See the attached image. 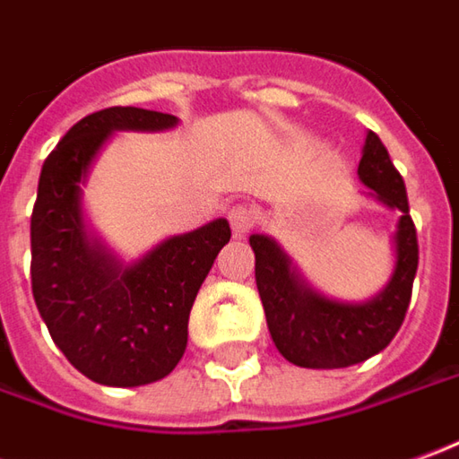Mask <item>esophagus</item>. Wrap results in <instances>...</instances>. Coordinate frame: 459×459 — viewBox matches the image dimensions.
Listing matches in <instances>:
<instances>
[{"mask_svg":"<svg viewBox=\"0 0 459 459\" xmlns=\"http://www.w3.org/2000/svg\"><path fill=\"white\" fill-rule=\"evenodd\" d=\"M227 220H230V227H232L235 237H245L255 224V212L249 210L247 204H237V207L227 212Z\"/></svg>","mask_w":459,"mask_h":459,"instance_id":"obj_1","label":"esophagus"}]
</instances>
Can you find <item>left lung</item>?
Returning a JSON list of instances; mask_svg holds the SVG:
<instances>
[{"mask_svg":"<svg viewBox=\"0 0 459 459\" xmlns=\"http://www.w3.org/2000/svg\"><path fill=\"white\" fill-rule=\"evenodd\" d=\"M357 175L368 187V197L400 212L393 232V272L377 295L362 302L327 297L305 280L277 239L249 237L272 342L297 368L337 369L365 362L393 342L410 305L417 272V232L403 177L375 132L365 137Z\"/></svg>","mask_w":459,"mask_h":459,"instance_id":"obj_1","label":"left lung"}]
</instances>
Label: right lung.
<instances>
[{
	"mask_svg": "<svg viewBox=\"0 0 459 459\" xmlns=\"http://www.w3.org/2000/svg\"><path fill=\"white\" fill-rule=\"evenodd\" d=\"M175 115L109 107L79 119L39 175L31 212V295L55 344L100 385L139 387L167 377L187 350L189 309L230 242L220 217L125 262L87 222L84 187L117 132H167Z\"/></svg>",
	"mask_w": 459,
	"mask_h": 459,
	"instance_id": "1",
	"label": "right lung"
}]
</instances>
